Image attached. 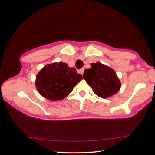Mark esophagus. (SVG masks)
<instances>
[{
	"instance_id": "34e87169",
	"label": "esophagus",
	"mask_w": 155,
	"mask_h": 155,
	"mask_svg": "<svg viewBox=\"0 0 155 155\" xmlns=\"http://www.w3.org/2000/svg\"><path fill=\"white\" fill-rule=\"evenodd\" d=\"M83 72H84V69H83V68H82V69H81V70H78V73H79V74H81V75H83Z\"/></svg>"
}]
</instances>
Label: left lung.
I'll return each mask as SVG.
<instances>
[{
	"label": "left lung",
	"mask_w": 155,
	"mask_h": 155,
	"mask_svg": "<svg viewBox=\"0 0 155 155\" xmlns=\"http://www.w3.org/2000/svg\"><path fill=\"white\" fill-rule=\"evenodd\" d=\"M90 65L91 68L85 70L83 77L96 95L107 98L118 92L121 82L113 68L101 62Z\"/></svg>",
	"instance_id": "obj_1"
}]
</instances>
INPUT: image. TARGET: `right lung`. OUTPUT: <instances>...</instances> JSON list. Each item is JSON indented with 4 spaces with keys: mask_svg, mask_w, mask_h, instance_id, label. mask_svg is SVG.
Listing matches in <instances>:
<instances>
[{
    "mask_svg": "<svg viewBox=\"0 0 155 155\" xmlns=\"http://www.w3.org/2000/svg\"><path fill=\"white\" fill-rule=\"evenodd\" d=\"M82 78L74 68H70L64 62H54L45 65L38 73L35 87L44 98L61 101L72 92Z\"/></svg>",
    "mask_w": 155,
    "mask_h": 155,
    "instance_id": "add662e5",
    "label": "right lung"
}]
</instances>
